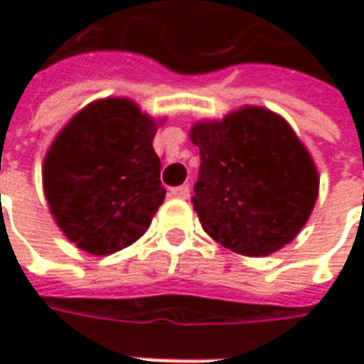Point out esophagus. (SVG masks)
<instances>
[{"mask_svg": "<svg viewBox=\"0 0 364 364\" xmlns=\"http://www.w3.org/2000/svg\"><path fill=\"white\" fill-rule=\"evenodd\" d=\"M170 194L172 196H176V198H182V200H186L190 196V188L186 186V184H182V186H176V188L170 190Z\"/></svg>", "mask_w": 364, "mask_h": 364, "instance_id": "esophagus-1", "label": "esophagus"}]
</instances>
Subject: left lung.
<instances>
[{"label":"left lung","mask_w":364,"mask_h":364,"mask_svg":"<svg viewBox=\"0 0 364 364\" xmlns=\"http://www.w3.org/2000/svg\"><path fill=\"white\" fill-rule=\"evenodd\" d=\"M192 204L203 229L239 255L261 257L296 239L312 215L320 178L310 151L282 115L247 105L198 121Z\"/></svg>","instance_id":"left-lung-1"}]
</instances>
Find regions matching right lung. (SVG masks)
Returning <instances> with one entry per match:
<instances>
[{"instance_id": "add662e5", "label": "right lung", "mask_w": 364, "mask_h": 364, "mask_svg": "<svg viewBox=\"0 0 364 364\" xmlns=\"http://www.w3.org/2000/svg\"><path fill=\"white\" fill-rule=\"evenodd\" d=\"M158 121L107 97L82 107L54 137L42 166L58 229L91 255H111L149 229L166 198L154 151Z\"/></svg>"}]
</instances>
